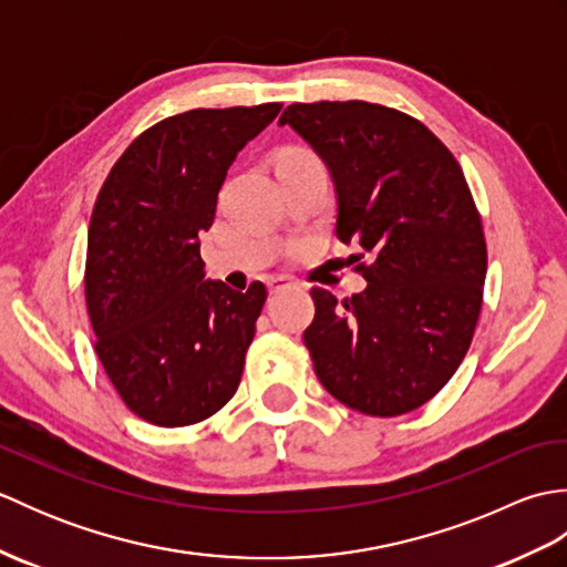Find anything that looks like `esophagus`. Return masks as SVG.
Listing matches in <instances>:
<instances>
[{"mask_svg":"<svg viewBox=\"0 0 567 567\" xmlns=\"http://www.w3.org/2000/svg\"><path fill=\"white\" fill-rule=\"evenodd\" d=\"M285 287H295V282L290 280V277L275 275V277H270V280H268V290L270 292H280V290H285Z\"/></svg>","mask_w":567,"mask_h":567,"instance_id":"esophagus-1","label":"esophagus"}]
</instances>
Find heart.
<instances>
[{"mask_svg":"<svg viewBox=\"0 0 567 567\" xmlns=\"http://www.w3.org/2000/svg\"><path fill=\"white\" fill-rule=\"evenodd\" d=\"M285 158H315V155L307 153V151H292L290 155H285Z\"/></svg>","mask_w":567,"mask_h":567,"instance_id":"obj_1","label":"heart"}]
</instances>
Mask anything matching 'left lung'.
Here are the masks:
<instances>
[{"label": "left lung", "instance_id": "1", "mask_svg": "<svg viewBox=\"0 0 567 567\" xmlns=\"http://www.w3.org/2000/svg\"><path fill=\"white\" fill-rule=\"evenodd\" d=\"M285 124L329 167L336 236L372 258L351 299L311 290L305 346L317 378L360 414L414 412L463 363L483 307L487 246L461 165L414 116L382 104H290Z\"/></svg>", "mask_w": 567, "mask_h": 567}]
</instances>
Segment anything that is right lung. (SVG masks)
Masks as SVG:
<instances>
[{
    "label": "right lung",
    "instance_id": "obj_1",
    "mask_svg": "<svg viewBox=\"0 0 567 567\" xmlns=\"http://www.w3.org/2000/svg\"><path fill=\"white\" fill-rule=\"evenodd\" d=\"M282 104L192 110L131 143L94 202L84 299L94 351L124 404L155 426H189L231 400L265 305L204 280L199 236L238 151Z\"/></svg>",
    "mask_w": 567,
    "mask_h": 567
}]
</instances>
